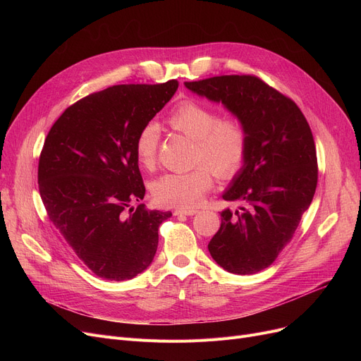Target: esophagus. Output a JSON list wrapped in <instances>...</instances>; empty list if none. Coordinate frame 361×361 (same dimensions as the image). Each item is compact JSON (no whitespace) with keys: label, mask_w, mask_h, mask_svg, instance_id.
<instances>
[{"label":"esophagus","mask_w":361,"mask_h":361,"mask_svg":"<svg viewBox=\"0 0 361 361\" xmlns=\"http://www.w3.org/2000/svg\"><path fill=\"white\" fill-rule=\"evenodd\" d=\"M196 214H197V209H193V207H181V209H177L174 212V215H187V216H192Z\"/></svg>","instance_id":"obj_1"}]
</instances>
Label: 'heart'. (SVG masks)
Segmentation results:
<instances>
[{"label": "heart", "instance_id": "heart-1", "mask_svg": "<svg viewBox=\"0 0 361 361\" xmlns=\"http://www.w3.org/2000/svg\"><path fill=\"white\" fill-rule=\"evenodd\" d=\"M168 124L195 142V169L169 173L152 184L154 199L165 206L188 207L200 202L212 185V173L224 180L237 176L247 159L249 131L237 117H219L218 111L196 101H183L171 109ZM159 146V127L145 124L137 133L135 152L137 162L154 168Z\"/></svg>", "mask_w": 361, "mask_h": 361}]
</instances>
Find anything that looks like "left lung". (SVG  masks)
Segmentation results:
<instances>
[{
  "mask_svg": "<svg viewBox=\"0 0 361 361\" xmlns=\"http://www.w3.org/2000/svg\"><path fill=\"white\" fill-rule=\"evenodd\" d=\"M184 85L222 104L249 131L247 159L222 195L241 202V212H221V228L207 249L231 274L267 269L291 241L316 192L310 126L294 101L256 75H216Z\"/></svg>",
  "mask_w": 361,
  "mask_h": 361,
  "instance_id": "left-lung-1",
  "label": "left lung"
}]
</instances>
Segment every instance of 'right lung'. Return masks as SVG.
Returning a JSON list of instances; mask_svg holds the SVG:
<instances>
[{
    "instance_id": "add662e5",
    "label": "right lung",
    "mask_w": 361,
    "mask_h": 361,
    "mask_svg": "<svg viewBox=\"0 0 361 361\" xmlns=\"http://www.w3.org/2000/svg\"><path fill=\"white\" fill-rule=\"evenodd\" d=\"M177 89L178 82L169 80L92 93L68 106L45 139L37 183L47 214L99 278L127 281L147 269L159 225L173 215L130 203L146 192L135 152L137 133Z\"/></svg>"
}]
</instances>
